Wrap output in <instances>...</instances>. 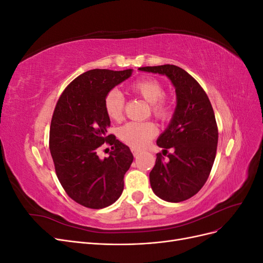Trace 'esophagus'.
Listing matches in <instances>:
<instances>
[{
	"instance_id": "obj_1",
	"label": "esophagus",
	"mask_w": 263,
	"mask_h": 263,
	"mask_svg": "<svg viewBox=\"0 0 263 263\" xmlns=\"http://www.w3.org/2000/svg\"><path fill=\"white\" fill-rule=\"evenodd\" d=\"M132 153H133V155H134L135 157H137V156L139 155L140 151H139L138 149H136V148H132Z\"/></svg>"
}]
</instances>
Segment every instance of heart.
I'll list each match as a JSON object with an SVG mask.
<instances>
[{
    "instance_id": "1",
    "label": "heart",
    "mask_w": 263,
    "mask_h": 263,
    "mask_svg": "<svg viewBox=\"0 0 263 263\" xmlns=\"http://www.w3.org/2000/svg\"><path fill=\"white\" fill-rule=\"evenodd\" d=\"M129 90L134 94L150 103L151 113L158 119L168 118L171 114V104L163 98L164 90L162 84L151 78L140 79L129 85ZM125 99L117 90H110L104 98V109L106 115L118 121L124 113ZM157 134V127L153 122H129L118 129V137L126 145L133 148L141 149L149 144Z\"/></svg>"
}]
</instances>
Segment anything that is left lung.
Here are the masks:
<instances>
[{
  "label": "left lung",
  "instance_id": "1",
  "mask_svg": "<svg viewBox=\"0 0 263 263\" xmlns=\"http://www.w3.org/2000/svg\"><path fill=\"white\" fill-rule=\"evenodd\" d=\"M139 70L165 74L176 87V110L157 140L163 155L168 148L174 153L166 161L157 154L149 179L157 196L166 202H183L194 196L210 177L218 142L214 110L203 87L182 68L163 65Z\"/></svg>",
  "mask_w": 263,
  "mask_h": 263
}]
</instances>
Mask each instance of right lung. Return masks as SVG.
Instances as JSON below:
<instances>
[{
	"label": "right lung",
	"instance_id": "1",
	"mask_svg": "<svg viewBox=\"0 0 263 263\" xmlns=\"http://www.w3.org/2000/svg\"><path fill=\"white\" fill-rule=\"evenodd\" d=\"M132 73L133 69L86 71L63 90L55 104L49 132L55 174L69 197L84 208H107L124 190V176L134 156L113 134H107L110 121L104 98ZM104 142L114 151L100 159L97 148Z\"/></svg>",
	"mask_w": 263,
	"mask_h": 263
}]
</instances>
